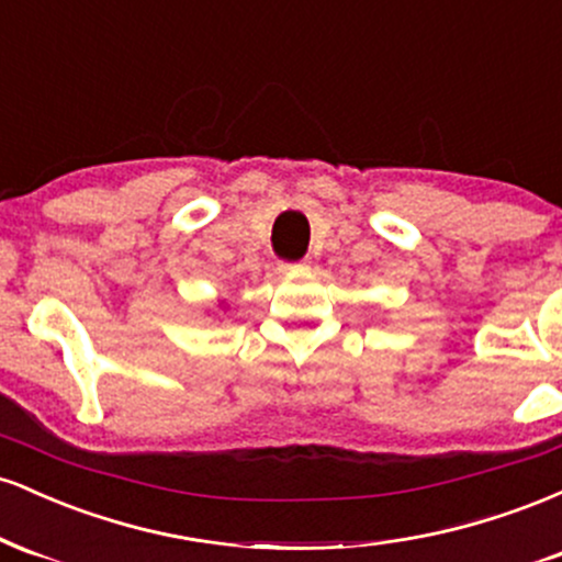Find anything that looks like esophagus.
I'll use <instances>...</instances> for the list:
<instances>
[{"label":"esophagus","mask_w":562,"mask_h":562,"mask_svg":"<svg viewBox=\"0 0 562 562\" xmlns=\"http://www.w3.org/2000/svg\"><path fill=\"white\" fill-rule=\"evenodd\" d=\"M306 267H308L306 261H299V263L282 261V263H280V272H282V274H293V272H303V269H306Z\"/></svg>","instance_id":"1"}]
</instances>
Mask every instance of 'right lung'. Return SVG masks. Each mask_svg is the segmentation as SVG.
<instances>
[{
    "mask_svg": "<svg viewBox=\"0 0 562 562\" xmlns=\"http://www.w3.org/2000/svg\"><path fill=\"white\" fill-rule=\"evenodd\" d=\"M224 308H227V306H224V301H218V312H224Z\"/></svg>",
    "mask_w": 562,
    "mask_h": 562,
    "instance_id": "1",
    "label": "right lung"
}]
</instances>
